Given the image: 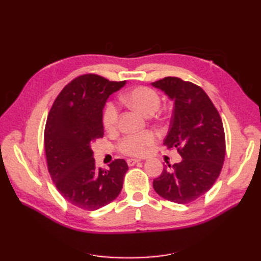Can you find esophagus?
Here are the masks:
<instances>
[{
	"instance_id": "1",
	"label": "esophagus",
	"mask_w": 261,
	"mask_h": 261,
	"mask_svg": "<svg viewBox=\"0 0 261 261\" xmlns=\"http://www.w3.org/2000/svg\"><path fill=\"white\" fill-rule=\"evenodd\" d=\"M140 162V159H135V158H131V159H127L126 163L129 166H135L136 164H138Z\"/></svg>"
}]
</instances>
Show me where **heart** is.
Here are the masks:
<instances>
[{"label": "heart", "mask_w": 261, "mask_h": 261, "mask_svg": "<svg viewBox=\"0 0 261 261\" xmlns=\"http://www.w3.org/2000/svg\"><path fill=\"white\" fill-rule=\"evenodd\" d=\"M123 101L130 108L138 111L145 116H150L160 108V98L158 94L151 88L137 87L127 92L123 96ZM118 109L113 103H108L103 112V125L108 131H113L118 125ZM154 142V135L145 132L141 135L126 136L120 141L121 152L129 156H142Z\"/></svg>", "instance_id": "b5f03b06"}]
</instances>
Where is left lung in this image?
Wrapping results in <instances>:
<instances>
[{
  "instance_id": "left-lung-1",
  "label": "left lung",
  "mask_w": 261,
  "mask_h": 261,
  "mask_svg": "<svg viewBox=\"0 0 261 261\" xmlns=\"http://www.w3.org/2000/svg\"><path fill=\"white\" fill-rule=\"evenodd\" d=\"M174 103L167 149L176 148L182 158L163 169L153 179L158 195L178 204H188L204 195L222 169L225 137L221 116L201 87L178 77H165L151 83Z\"/></svg>"
}]
</instances>
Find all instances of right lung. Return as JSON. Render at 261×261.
<instances>
[{
	"label": "right lung",
	"mask_w": 261,
	"mask_h": 261,
	"mask_svg": "<svg viewBox=\"0 0 261 261\" xmlns=\"http://www.w3.org/2000/svg\"><path fill=\"white\" fill-rule=\"evenodd\" d=\"M125 82L88 74L68 83L55 99L45 129V151L51 179L75 206L95 211L119 196L129 169L116 159L97 169L92 145L104 136L103 110L111 94Z\"/></svg>",
	"instance_id": "obj_1"
}]
</instances>
